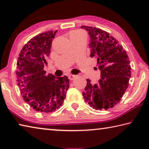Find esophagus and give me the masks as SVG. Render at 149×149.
I'll use <instances>...</instances> for the list:
<instances>
[{
    "instance_id": "34e87169",
    "label": "esophagus",
    "mask_w": 149,
    "mask_h": 149,
    "mask_svg": "<svg viewBox=\"0 0 149 149\" xmlns=\"http://www.w3.org/2000/svg\"><path fill=\"white\" fill-rule=\"evenodd\" d=\"M68 76V78L70 80H73L75 77H76L75 75H72V74H69Z\"/></svg>"
}]
</instances>
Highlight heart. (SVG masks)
<instances>
[{
	"instance_id": "b5f03b06",
	"label": "heart",
	"mask_w": 149,
	"mask_h": 149,
	"mask_svg": "<svg viewBox=\"0 0 149 149\" xmlns=\"http://www.w3.org/2000/svg\"><path fill=\"white\" fill-rule=\"evenodd\" d=\"M77 33H81L80 31H74V32H72V34H77Z\"/></svg>"
}]
</instances>
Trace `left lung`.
I'll list each match as a JSON object with an SVG mask.
<instances>
[{"label": "left lung", "mask_w": 149, "mask_h": 149, "mask_svg": "<svg viewBox=\"0 0 149 149\" xmlns=\"http://www.w3.org/2000/svg\"><path fill=\"white\" fill-rule=\"evenodd\" d=\"M81 28L87 30L89 35L90 56L97 59L101 77L95 85L87 79L83 96L95 110H107L119 102L129 85L132 74L129 57L107 31L85 26Z\"/></svg>", "instance_id": "left-lung-1"}]
</instances>
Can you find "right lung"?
Listing matches in <instances>:
<instances>
[{"label": "right lung", "instance_id": "1", "mask_svg": "<svg viewBox=\"0 0 149 149\" xmlns=\"http://www.w3.org/2000/svg\"><path fill=\"white\" fill-rule=\"evenodd\" d=\"M56 32L48 31L34 37L24 45L17 62L20 92L25 101L37 112H51L60 108L70 86L66 76L47 75L44 70Z\"/></svg>", "mask_w": 149, "mask_h": 149}]
</instances>
